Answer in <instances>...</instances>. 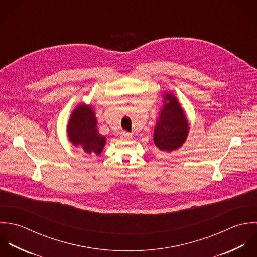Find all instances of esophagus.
Masks as SVG:
<instances>
[{"label": "esophagus", "instance_id": "34e87169", "mask_svg": "<svg viewBox=\"0 0 257 257\" xmlns=\"http://www.w3.org/2000/svg\"><path fill=\"white\" fill-rule=\"evenodd\" d=\"M121 136H122L123 138H131V137H132V134L129 133V132H127V131H122V132H121Z\"/></svg>", "mask_w": 257, "mask_h": 257}]
</instances>
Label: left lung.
I'll return each instance as SVG.
<instances>
[{"label": "left lung", "instance_id": "8db88e82", "mask_svg": "<svg viewBox=\"0 0 257 257\" xmlns=\"http://www.w3.org/2000/svg\"><path fill=\"white\" fill-rule=\"evenodd\" d=\"M189 123L178 98L171 92L163 95V106L154 130V143L159 150L172 152L187 140Z\"/></svg>", "mask_w": 257, "mask_h": 257}]
</instances>
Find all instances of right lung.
<instances>
[{
    "instance_id": "add662e5",
    "label": "right lung",
    "mask_w": 257,
    "mask_h": 257,
    "mask_svg": "<svg viewBox=\"0 0 257 257\" xmlns=\"http://www.w3.org/2000/svg\"><path fill=\"white\" fill-rule=\"evenodd\" d=\"M66 131L68 140L75 147H80L86 154H101L106 137L97 129V118L92 105H77L71 112Z\"/></svg>"
}]
</instances>
